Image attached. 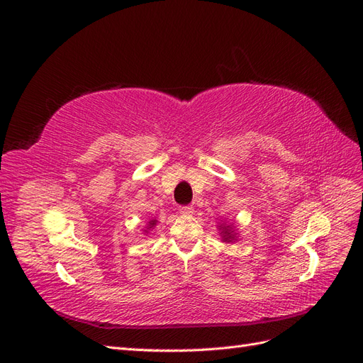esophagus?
<instances>
[{
    "label": "esophagus",
    "mask_w": 363,
    "mask_h": 363,
    "mask_svg": "<svg viewBox=\"0 0 363 363\" xmlns=\"http://www.w3.org/2000/svg\"><path fill=\"white\" fill-rule=\"evenodd\" d=\"M179 211H180L182 215H192L194 213V207L192 206H182Z\"/></svg>",
    "instance_id": "1"
}]
</instances>
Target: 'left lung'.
<instances>
[{
    "instance_id": "obj_1",
    "label": "left lung",
    "mask_w": 363,
    "mask_h": 363,
    "mask_svg": "<svg viewBox=\"0 0 363 363\" xmlns=\"http://www.w3.org/2000/svg\"><path fill=\"white\" fill-rule=\"evenodd\" d=\"M216 228H218L219 236H221L223 242L233 244V242H236V240H238V230H236L233 223L221 221V223H218Z\"/></svg>"
}]
</instances>
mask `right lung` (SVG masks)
I'll list each match as a JSON object with an SVG mask.
<instances>
[{
  "label": "right lung",
  "instance_id": "1",
  "mask_svg": "<svg viewBox=\"0 0 363 363\" xmlns=\"http://www.w3.org/2000/svg\"><path fill=\"white\" fill-rule=\"evenodd\" d=\"M157 223H159V221H157V219H156V218H152V219H150V221L147 223V227L144 228V235H148V232H151V230H152V228H155V227L157 225Z\"/></svg>",
  "mask_w": 363,
  "mask_h": 363
}]
</instances>
